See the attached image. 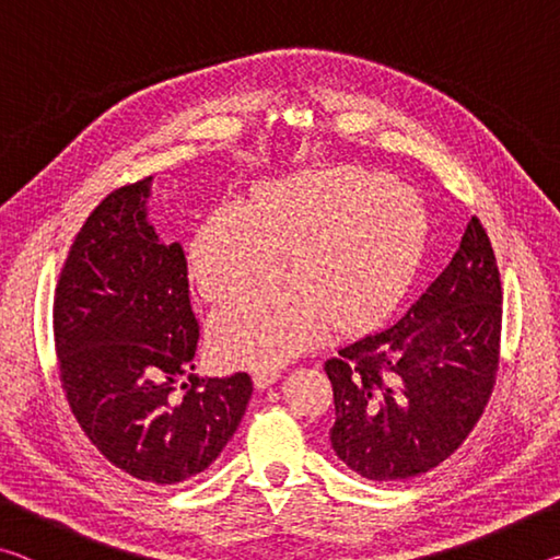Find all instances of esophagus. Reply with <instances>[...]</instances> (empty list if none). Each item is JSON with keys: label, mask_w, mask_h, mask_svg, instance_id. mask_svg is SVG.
I'll return each instance as SVG.
<instances>
[{"label": "esophagus", "mask_w": 560, "mask_h": 560, "mask_svg": "<svg viewBox=\"0 0 560 560\" xmlns=\"http://www.w3.org/2000/svg\"><path fill=\"white\" fill-rule=\"evenodd\" d=\"M281 377L279 368H259L257 373H254V385L257 387H269L271 383H277Z\"/></svg>", "instance_id": "esophagus-1"}]
</instances>
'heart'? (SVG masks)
<instances>
[{
  "label": "heart",
  "instance_id": "heart-1",
  "mask_svg": "<svg viewBox=\"0 0 560 560\" xmlns=\"http://www.w3.org/2000/svg\"><path fill=\"white\" fill-rule=\"evenodd\" d=\"M428 217L415 189L358 165L277 179L252 207L226 202L192 242V277L210 301H226L281 273L293 279L246 293L217 311V353L246 365H279L326 334L393 306L420 259Z\"/></svg>",
  "mask_w": 560,
  "mask_h": 560
}]
</instances>
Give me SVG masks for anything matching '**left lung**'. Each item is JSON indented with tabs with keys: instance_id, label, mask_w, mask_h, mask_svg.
Masks as SVG:
<instances>
[{
	"instance_id": "obj_1",
	"label": "left lung",
	"mask_w": 560,
	"mask_h": 560,
	"mask_svg": "<svg viewBox=\"0 0 560 560\" xmlns=\"http://www.w3.org/2000/svg\"><path fill=\"white\" fill-rule=\"evenodd\" d=\"M501 279L477 217L452 261L400 320L326 360L330 447L371 481H405L469 438L497 383Z\"/></svg>"
}]
</instances>
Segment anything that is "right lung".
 <instances>
[{"instance_id":"add662e5","label":"right lung","mask_w":560,"mask_h":560,"mask_svg":"<svg viewBox=\"0 0 560 560\" xmlns=\"http://www.w3.org/2000/svg\"><path fill=\"white\" fill-rule=\"evenodd\" d=\"M153 177L110 192L75 234L54 296L66 400L113 467L150 485L205 471L240 428L252 377H197L187 259L148 222Z\"/></svg>"}]
</instances>
